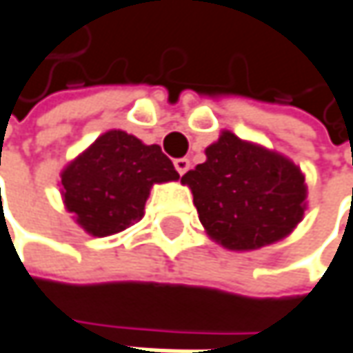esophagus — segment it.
I'll list each match as a JSON object with an SVG mask.
<instances>
[{"mask_svg": "<svg viewBox=\"0 0 353 353\" xmlns=\"http://www.w3.org/2000/svg\"><path fill=\"white\" fill-rule=\"evenodd\" d=\"M174 165H176L177 174H179V176H183V174L190 170V159H185V157H179V159H176V161H174Z\"/></svg>", "mask_w": 353, "mask_h": 353, "instance_id": "1", "label": "esophagus"}]
</instances>
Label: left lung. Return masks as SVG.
Wrapping results in <instances>:
<instances>
[{
	"label": "left lung",
	"mask_w": 353,
	"mask_h": 353,
	"mask_svg": "<svg viewBox=\"0 0 353 353\" xmlns=\"http://www.w3.org/2000/svg\"><path fill=\"white\" fill-rule=\"evenodd\" d=\"M181 183L192 190L208 236L232 252L288 238L307 208L305 176L290 157L228 130L205 148V161Z\"/></svg>",
	"instance_id": "obj_1"
}]
</instances>
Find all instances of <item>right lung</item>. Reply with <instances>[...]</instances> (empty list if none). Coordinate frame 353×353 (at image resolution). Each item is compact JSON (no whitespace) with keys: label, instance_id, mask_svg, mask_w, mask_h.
<instances>
[{"label":"right lung","instance_id":"right-lung-1","mask_svg":"<svg viewBox=\"0 0 353 353\" xmlns=\"http://www.w3.org/2000/svg\"><path fill=\"white\" fill-rule=\"evenodd\" d=\"M59 176L65 210L94 238H108L134 225L143 218L154 183L179 179L159 145H145L121 130L99 135Z\"/></svg>","mask_w":353,"mask_h":353}]
</instances>
